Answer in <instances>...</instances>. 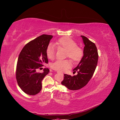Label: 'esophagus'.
<instances>
[{"label": "esophagus", "mask_w": 120, "mask_h": 120, "mask_svg": "<svg viewBox=\"0 0 120 120\" xmlns=\"http://www.w3.org/2000/svg\"><path fill=\"white\" fill-rule=\"evenodd\" d=\"M57 72L58 74H63V73H61V72H59V71H57Z\"/></svg>", "instance_id": "1"}]
</instances>
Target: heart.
<instances>
[{
    "instance_id": "obj_1",
    "label": "heart",
    "mask_w": 120,
    "mask_h": 120,
    "mask_svg": "<svg viewBox=\"0 0 120 120\" xmlns=\"http://www.w3.org/2000/svg\"><path fill=\"white\" fill-rule=\"evenodd\" d=\"M56 44L60 48L66 50V56L70 57L74 61L80 60L83 56V50L77 46V43L68 37H64L58 40ZM56 50L54 47L49 45L46 50V55L50 59H52L55 56ZM71 64L68 60H58L53 63L51 67L53 70L60 72L66 71L68 68H71Z\"/></svg>"
}]
</instances>
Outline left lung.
<instances>
[{
  "mask_svg": "<svg viewBox=\"0 0 120 120\" xmlns=\"http://www.w3.org/2000/svg\"><path fill=\"white\" fill-rule=\"evenodd\" d=\"M81 37L85 45L83 56L73 70L74 72L77 71L78 74L73 77L64 74V80L61 82L70 90H78L85 86L92 78L98 64L99 56L95 44L86 37Z\"/></svg>",
  "mask_w": 120,
  "mask_h": 120,
  "instance_id": "8db88e82",
  "label": "left lung"
}]
</instances>
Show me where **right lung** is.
I'll return each mask as SVG.
<instances>
[{
  "instance_id": "right-lung-1",
  "label": "right lung",
  "mask_w": 120,
  "mask_h": 120,
  "mask_svg": "<svg viewBox=\"0 0 120 120\" xmlns=\"http://www.w3.org/2000/svg\"><path fill=\"white\" fill-rule=\"evenodd\" d=\"M52 37L47 34L39 36L27 43L19 54L16 78L20 88L27 95H35L40 92L42 79L49 72L48 68L43 69L42 73L37 71L48 63L46 50Z\"/></svg>"
}]
</instances>
